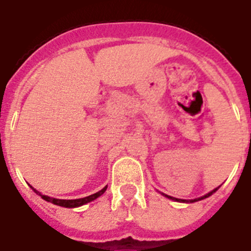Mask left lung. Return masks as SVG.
Instances as JSON below:
<instances>
[{"mask_svg": "<svg viewBox=\"0 0 251 251\" xmlns=\"http://www.w3.org/2000/svg\"><path fill=\"white\" fill-rule=\"evenodd\" d=\"M218 188H219V186H218ZM218 188H215V189H214V190H211L210 193H207V194H206V196H203V197L196 198V200H190V201H186V200H180V198H174V197H171V196H167V194H163V196H164V197L170 198V200H174V201H177V202H197V201H201V200H203V198L210 197V196H211L212 193H215L216 190H218Z\"/></svg>", "mask_w": 251, "mask_h": 251, "instance_id": "8db88e82", "label": "left lung"}]
</instances>
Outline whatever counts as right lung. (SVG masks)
<instances>
[{
  "label": "right lung",
  "mask_w": 251,
  "mask_h": 251,
  "mask_svg": "<svg viewBox=\"0 0 251 251\" xmlns=\"http://www.w3.org/2000/svg\"><path fill=\"white\" fill-rule=\"evenodd\" d=\"M32 189H33V188H32ZM106 189H107V186H105L103 189H101L100 192H97V193L92 194V196H88V197L79 198V200H58V198H51V197H48V196H44V194H41L36 189H33V190H35V193H37L39 196H41V198H43V200H45V201L51 202V203H54V205H57V206H62V207L74 208V207H79V206L85 205V203H88V202L94 201L96 198H98L100 196H102V194L105 193Z\"/></svg>",
  "instance_id": "obj_1"
}]
</instances>
